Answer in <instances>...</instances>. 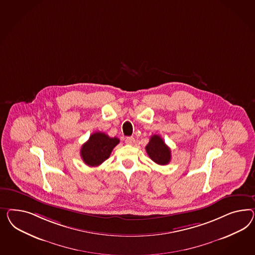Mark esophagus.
I'll return each instance as SVG.
<instances>
[{"label": "esophagus", "mask_w": 255, "mask_h": 255, "mask_svg": "<svg viewBox=\"0 0 255 255\" xmlns=\"http://www.w3.org/2000/svg\"><path fill=\"white\" fill-rule=\"evenodd\" d=\"M134 142H135L134 138L131 137V136L125 138V143H126L127 145H133V143H134Z\"/></svg>", "instance_id": "obj_1"}]
</instances>
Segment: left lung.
<instances>
[{"label":"left lung","mask_w":255,"mask_h":255,"mask_svg":"<svg viewBox=\"0 0 255 255\" xmlns=\"http://www.w3.org/2000/svg\"><path fill=\"white\" fill-rule=\"evenodd\" d=\"M145 150L149 158L159 165H166L171 160V149L158 134L152 135L149 143L145 146Z\"/></svg>","instance_id":"obj_1"}]
</instances>
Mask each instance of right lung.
<instances>
[{
  "mask_svg": "<svg viewBox=\"0 0 255 255\" xmlns=\"http://www.w3.org/2000/svg\"><path fill=\"white\" fill-rule=\"evenodd\" d=\"M120 143L117 137H110L108 134L97 131L93 133L81 148V157L84 163L96 167L110 158L112 149Z\"/></svg>",
  "mask_w": 255,
  "mask_h": 255,
  "instance_id": "right-lung-1",
  "label": "right lung"
}]
</instances>
